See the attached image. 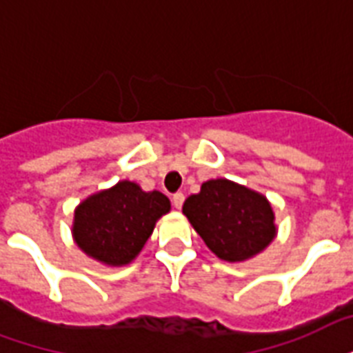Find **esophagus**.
Instances as JSON below:
<instances>
[{"mask_svg": "<svg viewBox=\"0 0 353 353\" xmlns=\"http://www.w3.org/2000/svg\"><path fill=\"white\" fill-rule=\"evenodd\" d=\"M183 201H185V196H183V192H176V194L172 196V203H174V207H176V209H181Z\"/></svg>", "mask_w": 353, "mask_h": 353, "instance_id": "34e87169", "label": "esophagus"}]
</instances>
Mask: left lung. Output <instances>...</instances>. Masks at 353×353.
Returning <instances> with one entry per match:
<instances>
[{"mask_svg": "<svg viewBox=\"0 0 353 353\" xmlns=\"http://www.w3.org/2000/svg\"><path fill=\"white\" fill-rule=\"evenodd\" d=\"M183 214L207 248L228 263L259 255L278 235L276 214L266 196L225 177L201 183L200 192L183 203Z\"/></svg>", "mask_w": 353, "mask_h": 353, "instance_id": "obj_1", "label": "left lung"}]
</instances>
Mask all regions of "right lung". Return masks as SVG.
<instances>
[{"instance_id":"add662e5","label":"right lung","mask_w":353,"mask_h":353,"mask_svg":"<svg viewBox=\"0 0 353 353\" xmlns=\"http://www.w3.org/2000/svg\"><path fill=\"white\" fill-rule=\"evenodd\" d=\"M166 212L170 200L163 192H146L139 183L122 179L75 207L72 236L83 254L101 265H129Z\"/></svg>"}]
</instances>
